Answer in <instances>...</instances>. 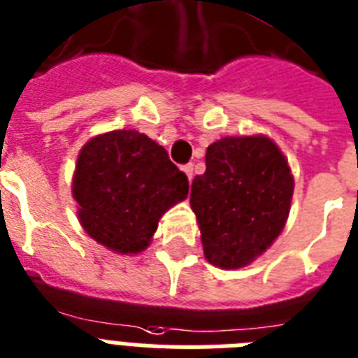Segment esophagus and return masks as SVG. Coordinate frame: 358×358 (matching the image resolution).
Here are the masks:
<instances>
[{
  "instance_id": "1",
  "label": "esophagus",
  "mask_w": 358,
  "mask_h": 358,
  "mask_svg": "<svg viewBox=\"0 0 358 358\" xmlns=\"http://www.w3.org/2000/svg\"><path fill=\"white\" fill-rule=\"evenodd\" d=\"M182 171H184V173H185V176H187L189 182H191V180H193V164L184 165V167H182Z\"/></svg>"
}]
</instances>
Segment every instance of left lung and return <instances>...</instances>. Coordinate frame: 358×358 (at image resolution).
<instances>
[{
    "label": "left lung",
    "instance_id": "left-lung-1",
    "mask_svg": "<svg viewBox=\"0 0 358 358\" xmlns=\"http://www.w3.org/2000/svg\"><path fill=\"white\" fill-rule=\"evenodd\" d=\"M292 193L287 158L266 136L209 145L206 173L194 176L189 199L206 259L231 270L259 257L283 231Z\"/></svg>",
    "mask_w": 358,
    "mask_h": 358
}]
</instances>
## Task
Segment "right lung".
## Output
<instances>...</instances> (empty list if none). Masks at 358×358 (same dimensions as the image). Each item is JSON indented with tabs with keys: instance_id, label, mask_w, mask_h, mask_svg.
<instances>
[{
	"instance_id": "obj_1",
	"label": "right lung",
	"mask_w": 358,
	"mask_h": 358,
	"mask_svg": "<svg viewBox=\"0 0 358 358\" xmlns=\"http://www.w3.org/2000/svg\"><path fill=\"white\" fill-rule=\"evenodd\" d=\"M71 193L86 234L127 255L149 246L162 215L187 196L189 182L145 134L113 130L84 145Z\"/></svg>"
}]
</instances>
